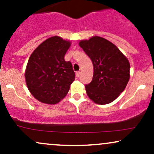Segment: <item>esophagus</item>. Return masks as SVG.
Returning <instances> with one entry per match:
<instances>
[{
  "mask_svg": "<svg viewBox=\"0 0 154 154\" xmlns=\"http://www.w3.org/2000/svg\"><path fill=\"white\" fill-rule=\"evenodd\" d=\"M80 76V72H76V77H79Z\"/></svg>",
  "mask_w": 154,
  "mask_h": 154,
  "instance_id": "34e87169",
  "label": "esophagus"
}]
</instances>
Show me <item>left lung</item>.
<instances>
[{"instance_id": "8db88e82", "label": "left lung", "mask_w": 154, "mask_h": 154, "mask_svg": "<svg viewBox=\"0 0 154 154\" xmlns=\"http://www.w3.org/2000/svg\"><path fill=\"white\" fill-rule=\"evenodd\" d=\"M79 46L91 59L93 79L85 85L87 94L98 104L115 100L130 79V63L115 45L100 37L79 42Z\"/></svg>"}]
</instances>
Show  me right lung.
I'll use <instances>...</instances> for the list:
<instances>
[{"label": "right lung", "instance_id": "add662e5", "mask_svg": "<svg viewBox=\"0 0 154 154\" xmlns=\"http://www.w3.org/2000/svg\"><path fill=\"white\" fill-rule=\"evenodd\" d=\"M70 43L58 36L47 39L31 54L25 72L26 85L39 101L56 104L66 96L75 73L64 56Z\"/></svg>", "mask_w": 154, "mask_h": 154}]
</instances>
